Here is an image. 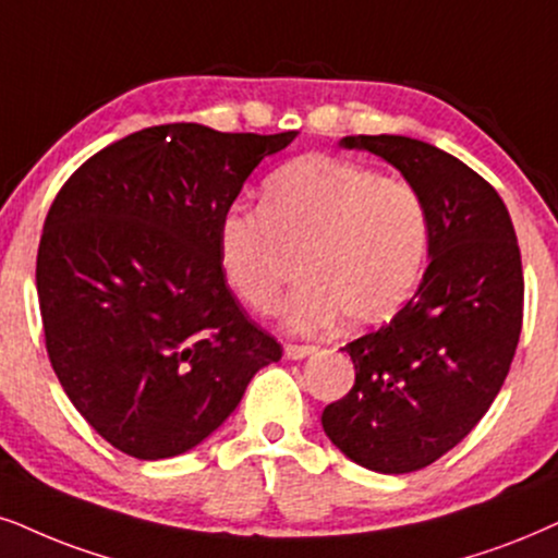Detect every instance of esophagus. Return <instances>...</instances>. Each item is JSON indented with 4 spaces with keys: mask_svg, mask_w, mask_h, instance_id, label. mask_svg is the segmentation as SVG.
I'll return each instance as SVG.
<instances>
[{
    "mask_svg": "<svg viewBox=\"0 0 558 558\" xmlns=\"http://www.w3.org/2000/svg\"><path fill=\"white\" fill-rule=\"evenodd\" d=\"M314 352H316L314 344H293V342L286 344V357H288V361H301V357L314 355Z\"/></svg>",
    "mask_w": 558,
    "mask_h": 558,
    "instance_id": "34e87169",
    "label": "esophagus"
}]
</instances>
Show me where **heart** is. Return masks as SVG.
<instances>
[{"mask_svg": "<svg viewBox=\"0 0 558 558\" xmlns=\"http://www.w3.org/2000/svg\"><path fill=\"white\" fill-rule=\"evenodd\" d=\"M429 246L427 203L409 180L312 154L265 182L263 208L234 206L218 223L229 283L257 312L280 299L301 255L303 283L283 316L293 331L335 322H389L417 291Z\"/></svg>", "mask_w": 558, "mask_h": 558, "instance_id": "heart-1", "label": "heart"}]
</instances>
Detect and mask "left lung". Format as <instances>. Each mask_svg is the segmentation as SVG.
Here are the masks:
<instances>
[{
	"label": "left lung",
	"mask_w": 558,
	"mask_h": 558,
	"mask_svg": "<svg viewBox=\"0 0 558 558\" xmlns=\"http://www.w3.org/2000/svg\"><path fill=\"white\" fill-rule=\"evenodd\" d=\"M397 167L429 214V265L389 324L344 344L355 386L322 412L324 433L378 474L435 463L478 425L502 389L523 329V263L502 197L425 141L344 136Z\"/></svg>",
	"instance_id": "obj_1"
}]
</instances>
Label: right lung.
Wrapping results in <instances>:
<instances>
[{"label": "right lung", "instance_id": "1", "mask_svg": "<svg viewBox=\"0 0 558 558\" xmlns=\"http://www.w3.org/2000/svg\"><path fill=\"white\" fill-rule=\"evenodd\" d=\"M293 138L154 125L105 146L56 195L35 265L46 350L112 448L141 461L185 453L283 355L231 293L218 223Z\"/></svg>", "mask_w": 558, "mask_h": 558}]
</instances>
